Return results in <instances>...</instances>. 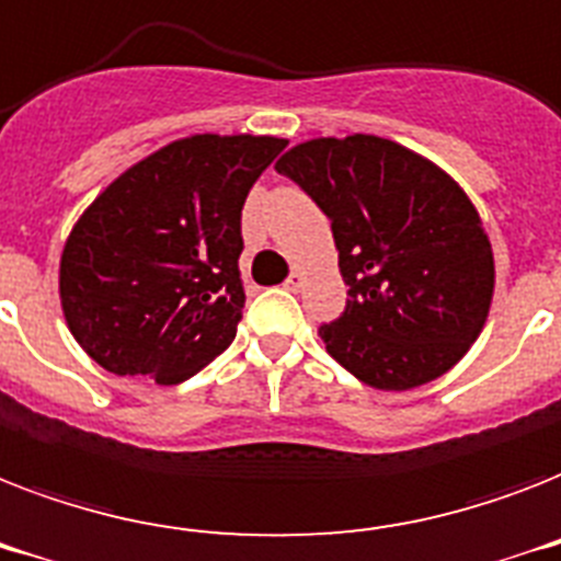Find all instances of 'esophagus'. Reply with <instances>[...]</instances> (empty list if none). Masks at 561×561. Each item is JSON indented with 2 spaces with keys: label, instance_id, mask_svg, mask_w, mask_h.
<instances>
[{
  "label": "esophagus",
  "instance_id": "obj_1",
  "mask_svg": "<svg viewBox=\"0 0 561 561\" xmlns=\"http://www.w3.org/2000/svg\"><path fill=\"white\" fill-rule=\"evenodd\" d=\"M286 289H289V293H301L304 289V275L301 272H293V275L286 277Z\"/></svg>",
  "mask_w": 561,
  "mask_h": 561
}]
</instances>
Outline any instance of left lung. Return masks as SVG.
<instances>
[{
  "instance_id": "8db88e82",
  "label": "left lung",
  "mask_w": 561,
  "mask_h": 561,
  "mask_svg": "<svg viewBox=\"0 0 561 561\" xmlns=\"http://www.w3.org/2000/svg\"><path fill=\"white\" fill-rule=\"evenodd\" d=\"M324 210L347 307L318 327L356 379L408 391L455 367L483 330L495 266L458 182L379 136L316 138L277 161Z\"/></svg>"
}]
</instances>
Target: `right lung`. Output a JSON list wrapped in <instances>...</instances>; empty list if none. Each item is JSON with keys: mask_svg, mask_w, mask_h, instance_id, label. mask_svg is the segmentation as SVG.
Masks as SVG:
<instances>
[{"mask_svg": "<svg viewBox=\"0 0 561 561\" xmlns=\"http://www.w3.org/2000/svg\"><path fill=\"white\" fill-rule=\"evenodd\" d=\"M284 147L272 136L182 138L89 205L62 249L60 301L98 365L176 385L234 342L243 203Z\"/></svg>", "mask_w": 561, "mask_h": 561, "instance_id": "add662e5", "label": "right lung"}]
</instances>
